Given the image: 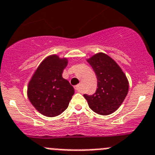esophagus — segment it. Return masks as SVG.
Listing matches in <instances>:
<instances>
[{
  "label": "esophagus",
  "mask_w": 155,
  "mask_h": 155,
  "mask_svg": "<svg viewBox=\"0 0 155 155\" xmlns=\"http://www.w3.org/2000/svg\"><path fill=\"white\" fill-rule=\"evenodd\" d=\"M75 89H76V91H77V92H80L81 91H82V85L79 84L77 85V86H75Z\"/></svg>",
  "instance_id": "obj_1"
}]
</instances>
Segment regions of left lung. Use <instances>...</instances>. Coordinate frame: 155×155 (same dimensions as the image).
Here are the masks:
<instances>
[{
  "mask_svg": "<svg viewBox=\"0 0 155 155\" xmlns=\"http://www.w3.org/2000/svg\"><path fill=\"white\" fill-rule=\"evenodd\" d=\"M97 76V89L92 95H84L89 108L95 113H113L125 100L128 92V81L116 62L103 53L88 59Z\"/></svg>",
  "mask_w": 155,
  "mask_h": 155,
  "instance_id": "obj_1",
  "label": "left lung"
}]
</instances>
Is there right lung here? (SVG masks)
Returning <instances> with one entry per match:
<instances>
[{"label":"right lung","mask_w":155,"mask_h":155,"mask_svg":"<svg viewBox=\"0 0 155 155\" xmlns=\"http://www.w3.org/2000/svg\"><path fill=\"white\" fill-rule=\"evenodd\" d=\"M67 64L66 58L50 55L39 65L29 82V100L45 116L55 117L63 113L74 94L73 86L62 76Z\"/></svg>","instance_id":"1"}]
</instances>
